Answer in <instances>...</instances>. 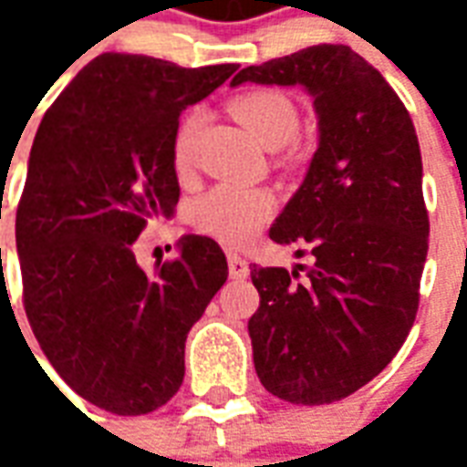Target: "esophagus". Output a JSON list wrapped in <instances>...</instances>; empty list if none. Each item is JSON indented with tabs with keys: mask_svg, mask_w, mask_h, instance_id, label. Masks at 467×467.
Masks as SVG:
<instances>
[{
	"mask_svg": "<svg viewBox=\"0 0 467 467\" xmlns=\"http://www.w3.org/2000/svg\"><path fill=\"white\" fill-rule=\"evenodd\" d=\"M227 267H230V277H234V280H244L247 273H250V267H247V263H244V257L237 253L227 254Z\"/></svg>",
	"mask_w": 467,
	"mask_h": 467,
	"instance_id": "esophagus-1",
	"label": "esophagus"
}]
</instances>
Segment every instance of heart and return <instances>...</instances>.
Segmentation results:
<instances>
[{"label": "heart", "mask_w": 467, "mask_h": 467, "mask_svg": "<svg viewBox=\"0 0 467 467\" xmlns=\"http://www.w3.org/2000/svg\"><path fill=\"white\" fill-rule=\"evenodd\" d=\"M230 109L265 147H283L293 142L300 130V112L293 99L280 89H254L234 97ZM200 127V112H187L177 127L172 140V162L177 172H187L192 167ZM275 210L277 197L273 190L223 182L210 187L190 204V223L197 233L237 247L250 243L273 220Z\"/></svg>", "instance_id": "obj_1"}]
</instances>
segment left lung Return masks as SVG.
<instances>
[{
  "label": "left lung",
  "mask_w": 467,
  "mask_h": 467,
  "mask_svg": "<svg viewBox=\"0 0 467 467\" xmlns=\"http://www.w3.org/2000/svg\"><path fill=\"white\" fill-rule=\"evenodd\" d=\"M303 85L320 147L303 187L270 227L313 265H253L250 317L265 390L293 405L343 400L385 370L410 333L431 220L410 112L385 77L345 45H315L244 67L233 85Z\"/></svg>",
  "instance_id": "obj_1"
}]
</instances>
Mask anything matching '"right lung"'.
<instances>
[{
	"instance_id": "obj_1",
	"label": "right lung",
	"mask_w": 467,
	"mask_h": 467,
	"mask_svg": "<svg viewBox=\"0 0 467 467\" xmlns=\"http://www.w3.org/2000/svg\"><path fill=\"white\" fill-rule=\"evenodd\" d=\"M234 69L105 52L36 130L16 207L25 313L52 368L97 408H162L182 385L190 327L227 280L210 237H184L180 254L152 273L134 260V240L180 200V112Z\"/></svg>"
}]
</instances>
